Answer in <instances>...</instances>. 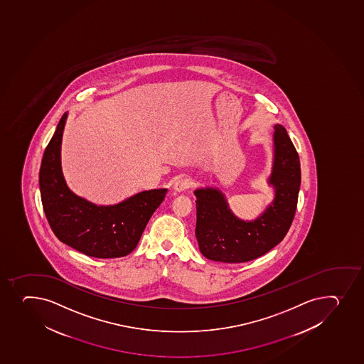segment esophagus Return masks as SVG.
<instances>
[{
	"mask_svg": "<svg viewBox=\"0 0 364 364\" xmlns=\"http://www.w3.org/2000/svg\"><path fill=\"white\" fill-rule=\"evenodd\" d=\"M190 186H191V180L188 179V176H183L176 179L173 188H174L176 192H181L190 188Z\"/></svg>",
	"mask_w": 364,
	"mask_h": 364,
	"instance_id": "obj_1",
	"label": "esophagus"
}]
</instances>
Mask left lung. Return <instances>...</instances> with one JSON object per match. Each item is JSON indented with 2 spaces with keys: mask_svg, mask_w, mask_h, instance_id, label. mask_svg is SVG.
<instances>
[{
  "mask_svg": "<svg viewBox=\"0 0 364 364\" xmlns=\"http://www.w3.org/2000/svg\"><path fill=\"white\" fill-rule=\"evenodd\" d=\"M274 156L269 184L274 202L253 221L236 218L218 188L196 190V237L205 258L222 262H245L262 257L287 235L297 208L301 185L300 158L288 132L276 124Z\"/></svg>",
  "mask_w": 364,
  "mask_h": 364,
  "instance_id": "1",
  "label": "left lung"
}]
</instances>
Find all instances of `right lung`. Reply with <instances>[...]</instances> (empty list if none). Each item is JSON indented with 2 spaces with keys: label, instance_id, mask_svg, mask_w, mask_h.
I'll return each mask as SVG.
<instances>
[{
  "label": "right lung",
  "instance_id": "1",
  "mask_svg": "<svg viewBox=\"0 0 364 364\" xmlns=\"http://www.w3.org/2000/svg\"><path fill=\"white\" fill-rule=\"evenodd\" d=\"M68 113L46 146L41 171V203L50 227L63 244L95 258H119L135 250L146 223L167 188L142 191L114 205H97L76 196L65 184L60 144Z\"/></svg>",
  "mask_w": 364,
  "mask_h": 364
}]
</instances>
